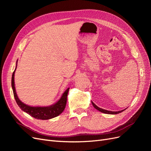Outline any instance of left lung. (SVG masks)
Wrapping results in <instances>:
<instances>
[{
	"instance_id": "1",
	"label": "left lung",
	"mask_w": 151,
	"mask_h": 151,
	"mask_svg": "<svg viewBox=\"0 0 151 151\" xmlns=\"http://www.w3.org/2000/svg\"><path fill=\"white\" fill-rule=\"evenodd\" d=\"M92 104H93V106L96 109H98V111H101V112H102V113H106V114H112V115H116V114H118V113H121V112H122V111H123V110H121V111H108V110H106V109H102V108H99L98 106H97L96 105L93 101H92ZM124 109V110H125Z\"/></svg>"
}]
</instances>
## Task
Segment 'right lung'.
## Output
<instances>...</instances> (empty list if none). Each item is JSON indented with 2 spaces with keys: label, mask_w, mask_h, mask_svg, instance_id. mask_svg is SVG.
<instances>
[{
  "label": "right lung",
  "mask_w": 151,
  "mask_h": 151,
  "mask_svg": "<svg viewBox=\"0 0 151 151\" xmlns=\"http://www.w3.org/2000/svg\"><path fill=\"white\" fill-rule=\"evenodd\" d=\"M16 67L14 71L12 73V88L13 90L14 96L16 101L19 107L22 109V111L29 114V115L33 116L36 119L38 120H49L51 118H55L61 114L66 106L67 103V98L69 88H67V90L63 93L62 97L55 104L49 106H30L29 105H27L22 103L20 99L18 98L16 92L15 84H14V74L17 67Z\"/></svg>",
  "instance_id": "1"
}]
</instances>
